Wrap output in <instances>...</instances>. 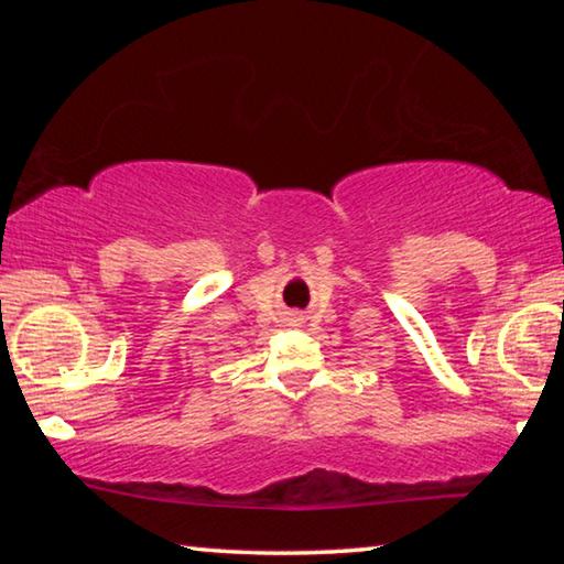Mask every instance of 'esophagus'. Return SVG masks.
<instances>
[{"label": "esophagus", "mask_w": 564, "mask_h": 564, "mask_svg": "<svg viewBox=\"0 0 564 564\" xmlns=\"http://www.w3.org/2000/svg\"><path fill=\"white\" fill-rule=\"evenodd\" d=\"M285 318H289L291 326H301V323H303V313H301V311H289V313H285Z\"/></svg>", "instance_id": "esophagus-1"}]
</instances>
